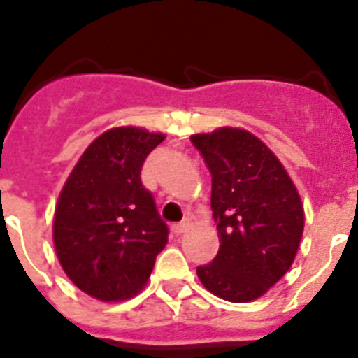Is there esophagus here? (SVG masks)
<instances>
[{"label": "esophagus", "mask_w": 358, "mask_h": 358, "mask_svg": "<svg viewBox=\"0 0 358 358\" xmlns=\"http://www.w3.org/2000/svg\"><path fill=\"white\" fill-rule=\"evenodd\" d=\"M189 227H191V224H189V221H183V223H178V224H173V231H175L176 235H182L183 231H187L189 230Z\"/></svg>", "instance_id": "esophagus-1"}]
</instances>
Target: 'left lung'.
<instances>
[{"instance_id":"left-lung-1","label":"left lung","mask_w":358,"mask_h":358,"mask_svg":"<svg viewBox=\"0 0 358 358\" xmlns=\"http://www.w3.org/2000/svg\"><path fill=\"white\" fill-rule=\"evenodd\" d=\"M212 175L210 207L219 251L196 269L212 294L246 303L260 298L292 266L303 235L298 191L259 137L217 128L191 137Z\"/></svg>"}]
</instances>
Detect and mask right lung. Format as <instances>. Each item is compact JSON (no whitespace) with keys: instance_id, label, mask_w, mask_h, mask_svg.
I'll return each mask as SVG.
<instances>
[{"instance_id":"1","label":"right lung","mask_w":358,"mask_h":358,"mask_svg":"<svg viewBox=\"0 0 358 358\" xmlns=\"http://www.w3.org/2000/svg\"><path fill=\"white\" fill-rule=\"evenodd\" d=\"M166 135L135 127L105 131L83 151L59 196L53 243L80 291L101 301L135 296L167 244V224L141 169Z\"/></svg>"}]
</instances>
